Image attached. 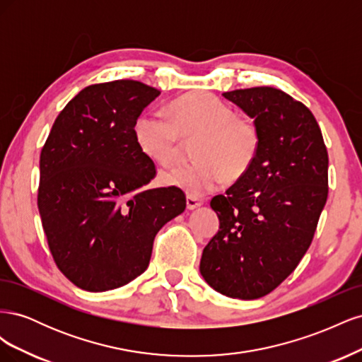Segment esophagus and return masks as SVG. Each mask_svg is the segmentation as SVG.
<instances>
[{
    "label": "esophagus",
    "mask_w": 362,
    "mask_h": 362,
    "mask_svg": "<svg viewBox=\"0 0 362 362\" xmlns=\"http://www.w3.org/2000/svg\"><path fill=\"white\" fill-rule=\"evenodd\" d=\"M185 204H187L189 210H194V208H198L202 205V199L194 198V196H187V199H185Z\"/></svg>",
    "instance_id": "1"
}]
</instances>
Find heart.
Wrapping results in <instances>:
<instances>
[{
  "label": "heart",
  "instance_id": "heart-1",
  "mask_svg": "<svg viewBox=\"0 0 362 362\" xmlns=\"http://www.w3.org/2000/svg\"><path fill=\"white\" fill-rule=\"evenodd\" d=\"M134 134L140 149L158 164L178 157L182 137L196 141L198 160L178 163L161 173V181L189 196H202L221 189L228 175L242 177L254 164L259 149V129L254 119L238 116L235 108L213 93H190L172 101L168 115L144 112Z\"/></svg>",
  "mask_w": 362,
  "mask_h": 362
}]
</instances>
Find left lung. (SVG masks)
<instances>
[{
	"mask_svg": "<svg viewBox=\"0 0 362 362\" xmlns=\"http://www.w3.org/2000/svg\"><path fill=\"white\" fill-rule=\"evenodd\" d=\"M255 120L254 164L211 199L221 226L199 270L228 298L258 299L275 290L308 250L327 199V151L311 110L275 87L225 92Z\"/></svg>",
	"mask_w": 362,
	"mask_h": 362,
	"instance_id": "obj_1",
	"label": "left lung"
}]
</instances>
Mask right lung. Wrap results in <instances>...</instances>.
<instances>
[{"label":"right lung","instance_id":"add662e5","mask_svg":"<svg viewBox=\"0 0 362 362\" xmlns=\"http://www.w3.org/2000/svg\"><path fill=\"white\" fill-rule=\"evenodd\" d=\"M160 90L136 80L87 86L54 120L40 152L37 206L51 255L76 287L107 291L144 273L181 189L141 190L157 168L134 124Z\"/></svg>","mask_w":362,"mask_h":362}]
</instances>
